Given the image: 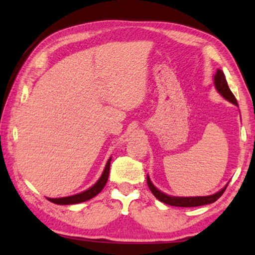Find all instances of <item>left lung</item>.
Listing matches in <instances>:
<instances>
[{"label":"left lung","instance_id":"1","mask_svg":"<svg viewBox=\"0 0 255 255\" xmlns=\"http://www.w3.org/2000/svg\"><path fill=\"white\" fill-rule=\"evenodd\" d=\"M214 85L217 92L221 94V96L226 99L228 102L233 103V105L237 106V101L234 97V94L232 93V91L228 88L227 81L225 74L222 70H217L216 74L214 76ZM147 184L150 191H152L153 195L156 197V199L159 201L164 202V204L170 205V206H175V207H197V206H204V205H208V204H213L216 200L221 197L225 189L227 188V184L224 187L222 190H219L218 192L214 193V195L210 196H204V197H175V196H170L166 195V193L162 192L161 190H158L155 185L152 183L150 181V178L147 174Z\"/></svg>","mask_w":255,"mask_h":255}]
</instances>
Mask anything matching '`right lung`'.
<instances>
[{"mask_svg": "<svg viewBox=\"0 0 255 255\" xmlns=\"http://www.w3.org/2000/svg\"><path fill=\"white\" fill-rule=\"evenodd\" d=\"M110 162H111V157L108 159L105 170H103L102 174L100 178H99V180L92 185V187L86 189L85 191L76 193V195H73V196H68V197L47 198V199L51 202H54V204H57V205H75V204H80V202H84V201L92 199L93 197L99 195V193L101 192V190L105 188L108 178H109Z\"/></svg>", "mask_w": 255, "mask_h": 255, "instance_id": "add662e5", "label": "right lung"}]
</instances>
